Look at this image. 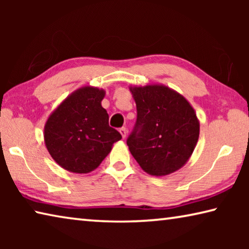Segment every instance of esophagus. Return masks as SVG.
Listing matches in <instances>:
<instances>
[{
  "label": "esophagus",
  "instance_id": "obj_1",
  "mask_svg": "<svg viewBox=\"0 0 249 249\" xmlns=\"http://www.w3.org/2000/svg\"><path fill=\"white\" fill-rule=\"evenodd\" d=\"M120 133H121V135H122V137L125 138L126 135H127V128H126V127H122V128L120 129Z\"/></svg>",
  "mask_w": 249,
  "mask_h": 249
}]
</instances>
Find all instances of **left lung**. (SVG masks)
Returning <instances> with one entry per match:
<instances>
[{
  "label": "left lung",
  "mask_w": 249,
  "mask_h": 249,
  "mask_svg": "<svg viewBox=\"0 0 249 249\" xmlns=\"http://www.w3.org/2000/svg\"><path fill=\"white\" fill-rule=\"evenodd\" d=\"M137 121L127 146L138 165L155 177L182 168L195 150L200 122L195 108L179 92L163 84L129 86Z\"/></svg>",
  "instance_id": "1"
}]
</instances>
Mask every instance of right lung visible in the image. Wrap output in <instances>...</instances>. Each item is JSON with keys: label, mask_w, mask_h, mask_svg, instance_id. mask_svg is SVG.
<instances>
[{"label": "right lung", "mask_w": 249, "mask_h": 249, "mask_svg": "<svg viewBox=\"0 0 249 249\" xmlns=\"http://www.w3.org/2000/svg\"><path fill=\"white\" fill-rule=\"evenodd\" d=\"M105 90L92 86L79 88L50 113L44 127L46 148L65 170L89 174L100 166L122 140L109 127L108 114L101 102Z\"/></svg>", "instance_id": "add662e5"}]
</instances>
